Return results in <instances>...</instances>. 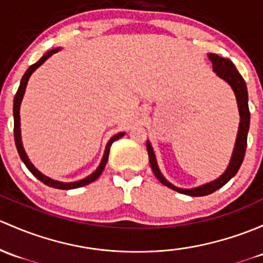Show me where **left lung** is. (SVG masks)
I'll list each match as a JSON object with an SVG mask.
<instances>
[{
  "label": "left lung",
  "mask_w": 263,
  "mask_h": 263,
  "mask_svg": "<svg viewBox=\"0 0 263 263\" xmlns=\"http://www.w3.org/2000/svg\"><path fill=\"white\" fill-rule=\"evenodd\" d=\"M209 60L213 64V70L217 73L218 77H220L222 79L228 83L229 85L233 89L234 95H236L237 103H238V110H239V117H241V122H239V128L238 134H237V140L236 145H234L233 155H232L231 162H229L228 167L224 171L222 176L217 179V180L208 182V184H204L201 186L193 187V189H181V187H176L175 185H173L171 182H168L166 179L162 176L161 171H160L159 166H157L156 157H155L154 150L151 147L150 142H146V147H147V154H148V160H150L151 168H153L155 176L157 178L161 184H164L165 186L170 187V189L175 190V192L181 193V194L190 195V197H204V195H209L212 193H214L215 190H218L219 187H222L223 185H226L227 182L231 180L237 173H238L239 167H241L243 159H245L246 148H247V135L248 129H250V108H248V92H247V85H246L245 79L242 78V76L239 74V71L237 70V68L234 66L233 63L229 59L219 57L217 54H208Z\"/></svg>",
  "instance_id": "8db88e82"
}]
</instances>
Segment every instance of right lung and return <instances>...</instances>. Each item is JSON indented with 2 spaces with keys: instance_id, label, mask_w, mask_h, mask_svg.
Returning <instances> with one entry per match:
<instances>
[{
  "instance_id": "add662e5",
  "label": "right lung",
  "mask_w": 263,
  "mask_h": 263,
  "mask_svg": "<svg viewBox=\"0 0 263 263\" xmlns=\"http://www.w3.org/2000/svg\"><path fill=\"white\" fill-rule=\"evenodd\" d=\"M57 51H59V49H54V50L48 51L45 55H43V57H41V59L39 60L37 63H35V64H32L31 66H30V68L26 70V73L24 74V77H22L20 87H18L17 92H16L15 99H13V135H15V143H16V148H17V153H18V155H20L22 162H24V164L26 165V167L30 170V173H31L32 175L35 176V178H37L41 182H44L45 185H48V186L55 187V189L69 190V189H76V187L84 186V185L90 184V182H93L99 178V175H101L102 171H103L104 166H106L107 161H108L110 146H112V143L115 142L116 140L121 139V137H122L124 135V132H120V134L115 135V136H113L112 139L108 141V143H107L106 150H104V155H103V157H102V161H101V164H99V166L97 167V170L95 171V173L90 174V175L87 176L85 179H82V180L74 181V182H62V181L52 180V179L48 178V176L43 175V174H41L40 171L37 170V168H35L34 165L30 162L29 157H27V155L24 150V146H22L21 129H20V106H21L22 97H24V95H25V89H26L27 81H29L30 76H31V74L34 73V71L36 70L39 66L43 64V63L45 62L48 58H50L51 55L54 54V52H57Z\"/></svg>"
}]
</instances>
